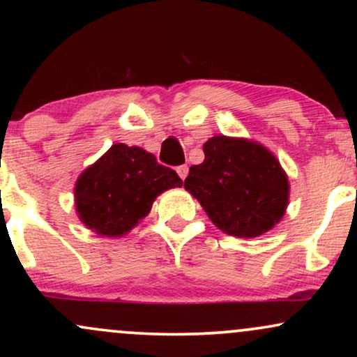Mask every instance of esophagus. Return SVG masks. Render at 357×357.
Here are the masks:
<instances>
[{
    "label": "esophagus",
    "mask_w": 357,
    "mask_h": 357,
    "mask_svg": "<svg viewBox=\"0 0 357 357\" xmlns=\"http://www.w3.org/2000/svg\"><path fill=\"white\" fill-rule=\"evenodd\" d=\"M176 171H178L179 178H181V179H183V181H184V179H186V176H188V173H190V167H188L186 165H183V166H179V167H178V169H176Z\"/></svg>",
    "instance_id": "esophagus-1"
}]
</instances>
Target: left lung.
I'll return each instance as SVG.
<instances>
[{"label": "left lung", "mask_w": 357, "mask_h": 357, "mask_svg": "<svg viewBox=\"0 0 357 357\" xmlns=\"http://www.w3.org/2000/svg\"><path fill=\"white\" fill-rule=\"evenodd\" d=\"M204 161L190 167L186 190L216 228L238 238H255L284 218L290 184L280 161L260 142L213 136Z\"/></svg>", "instance_id": "8db88e82"}]
</instances>
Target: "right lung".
Masks as SVG:
<instances>
[{
	"label": "right lung",
	"instance_id": "1",
	"mask_svg": "<svg viewBox=\"0 0 357 357\" xmlns=\"http://www.w3.org/2000/svg\"><path fill=\"white\" fill-rule=\"evenodd\" d=\"M183 181L174 169L137 146L114 144L77 179V216L89 230L107 238L127 235L149 215L154 199Z\"/></svg>",
	"mask_w": 357,
	"mask_h": 357
}]
</instances>
